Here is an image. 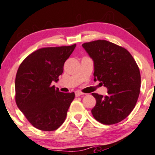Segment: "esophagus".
I'll list each match as a JSON object with an SVG mask.
<instances>
[{"label":"esophagus","instance_id":"34e87169","mask_svg":"<svg viewBox=\"0 0 155 155\" xmlns=\"http://www.w3.org/2000/svg\"><path fill=\"white\" fill-rule=\"evenodd\" d=\"M75 95H76V97H79V96L84 95V93H83V92H80V91H76L75 92Z\"/></svg>","mask_w":155,"mask_h":155}]
</instances>
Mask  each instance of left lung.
Wrapping results in <instances>:
<instances>
[{"mask_svg": "<svg viewBox=\"0 0 155 155\" xmlns=\"http://www.w3.org/2000/svg\"><path fill=\"white\" fill-rule=\"evenodd\" d=\"M82 47L93 60L94 81L108 90L104 97L97 93L92 109L94 118L104 124H114L125 119L136 106L140 89L138 65L127 49L111 42L97 40Z\"/></svg>", "mask_w": 155, "mask_h": 155, "instance_id": "left-lung-1", "label": "left lung"}]
</instances>
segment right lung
Listing matches in <instances>:
<instances>
[{
  "label": "right lung",
  "instance_id": "obj_1",
  "mask_svg": "<svg viewBox=\"0 0 155 155\" xmlns=\"http://www.w3.org/2000/svg\"><path fill=\"white\" fill-rule=\"evenodd\" d=\"M76 46L39 49L28 55L17 70L16 104L37 129L55 130L65 120L75 94L60 92L51 84L59 80L64 63Z\"/></svg>",
  "mask_w": 155,
  "mask_h": 155
}]
</instances>
